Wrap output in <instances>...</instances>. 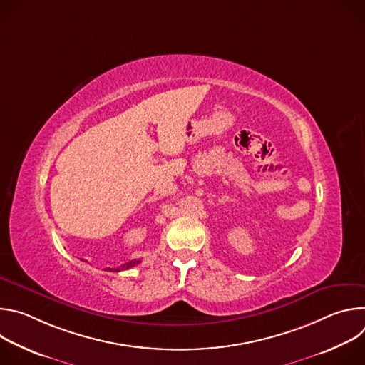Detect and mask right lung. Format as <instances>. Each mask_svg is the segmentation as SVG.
Returning <instances> with one entry per match:
<instances>
[{
    "label": "right lung",
    "instance_id": "1",
    "mask_svg": "<svg viewBox=\"0 0 365 365\" xmlns=\"http://www.w3.org/2000/svg\"><path fill=\"white\" fill-rule=\"evenodd\" d=\"M140 263V259H133V262H128V263H125V264H123L121 267H118V269H107V272H121V270H128V269H131V267H134L135 264H138Z\"/></svg>",
    "mask_w": 365,
    "mask_h": 365
}]
</instances>
